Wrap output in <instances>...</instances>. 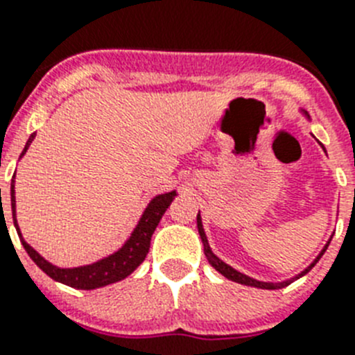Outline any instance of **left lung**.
I'll return each instance as SVG.
<instances>
[{
  "instance_id": "8db88e82",
  "label": "left lung",
  "mask_w": 355,
  "mask_h": 355,
  "mask_svg": "<svg viewBox=\"0 0 355 355\" xmlns=\"http://www.w3.org/2000/svg\"><path fill=\"white\" fill-rule=\"evenodd\" d=\"M197 229H199V234H200V238H202V243H205V256H206V259H208L209 265H211L213 268H215V270L220 272V274L224 275V277L231 279V281H234V283L245 284V286L263 288V290H279V288H284V286H286V284L291 283V281H290V283H279V284H274V283H259V281H256V279H250V277H247V275L240 274V272H236V270H234V268H231V266H229V265H225L224 261H220V259L216 258L215 254L211 252V249H209V245H208V240H206L205 229H202V224H200V216H199V215H197ZM327 245H329V243H327ZM327 245H325V249H327ZM325 249L322 250V254L325 252ZM322 254H320L318 258H316V261H318V259L322 258ZM316 261H315V263H316ZM315 263H313V265L309 266V268H306V272H302V274H300V275L307 274V272L311 270L313 266H315Z\"/></svg>"
}]
</instances>
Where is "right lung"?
I'll return each instance as SVG.
<instances>
[{
	"mask_svg": "<svg viewBox=\"0 0 355 355\" xmlns=\"http://www.w3.org/2000/svg\"><path fill=\"white\" fill-rule=\"evenodd\" d=\"M33 139H35V133L28 139L26 147L23 149L21 156L26 153L28 146H30ZM174 196L175 192L163 193V196H158L156 199L150 200V205L147 206L146 213H144V216L140 218L139 225H137V229L133 231L130 240L126 241V245L122 247L121 250H117L115 254H112V256H108V258L94 263V265L78 266V268H56V266H53L51 263L46 261L42 256H39L35 250L31 249L23 238H21V241H23V247L28 252V256L35 261V265L39 266L40 270L46 272L49 277L58 281V283L67 284V286L71 288H78V290H94V288L106 286V284L117 283L121 279L128 277V275L146 259L150 247V236L155 233L156 225L162 220L163 213L167 211V208L171 206ZM10 199L12 211H14V225L15 229H17V234H21L19 233L17 220H15L14 181H12L10 184Z\"/></svg>",
	"mask_w": 355,
	"mask_h": 355,
	"instance_id": "obj_1",
	"label": "right lung"
}]
</instances>
